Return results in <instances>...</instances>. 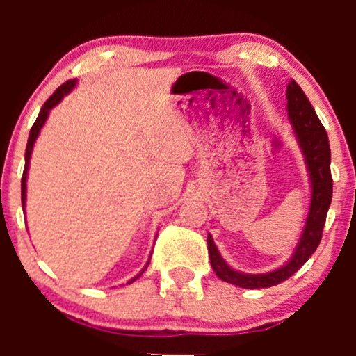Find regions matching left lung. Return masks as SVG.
Listing matches in <instances>:
<instances>
[{"label":"left lung","mask_w":356,"mask_h":356,"mask_svg":"<svg viewBox=\"0 0 356 356\" xmlns=\"http://www.w3.org/2000/svg\"><path fill=\"white\" fill-rule=\"evenodd\" d=\"M286 99H288V112L291 118L293 127L296 130L298 140H300L301 149H303L306 164L309 169V177H312V206H309L308 220L303 234H301L300 243H298L295 256L291 257L288 264L283 268L276 269L266 275H243V273L234 271L224 263L220 257L218 248L211 234L207 236V249H209L211 266L219 280L226 283L236 284L239 288L256 289V288H269L276 286L291 277L300 269L306 261L312 257L316 251L323 236V227L326 222V212H328L330 204H332L333 194V179L330 162H332V152H330V142L326 130L318 118L316 112L309 104L308 97L301 90L295 80L289 81L286 88Z\"/></svg>","instance_id":"8db88e82"}]
</instances>
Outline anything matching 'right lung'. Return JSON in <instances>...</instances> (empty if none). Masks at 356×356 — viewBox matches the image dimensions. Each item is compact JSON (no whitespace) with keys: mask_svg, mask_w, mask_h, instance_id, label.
<instances>
[{"mask_svg":"<svg viewBox=\"0 0 356 356\" xmlns=\"http://www.w3.org/2000/svg\"><path fill=\"white\" fill-rule=\"evenodd\" d=\"M73 85H75V80H68V81H65L63 85H60V87L56 88L55 92H53V95L50 97V99L44 102L42 110H40V113H38V118H36L33 127H31L30 137H28V144H26V154H24V170H23V177H22V204H23V207H24V197H26V174H28V165H30V155H31V150H33V144H35L36 137H38L40 129H42V127H43L44 120H47V117H48V113H50V110H51L53 107H55L56 104H60L61 99H63V97L67 95V93L70 92V90L73 88ZM145 268H147V266H145ZM145 268L142 269V273L145 271ZM142 273H140V275H142ZM140 275H137L136 277H134L132 281L138 280V277H140ZM132 281H130V283H132Z\"/></svg>","mask_w":356,"mask_h":356,"instance_id":"obj_1","label":"right lung"}]
</instances>
